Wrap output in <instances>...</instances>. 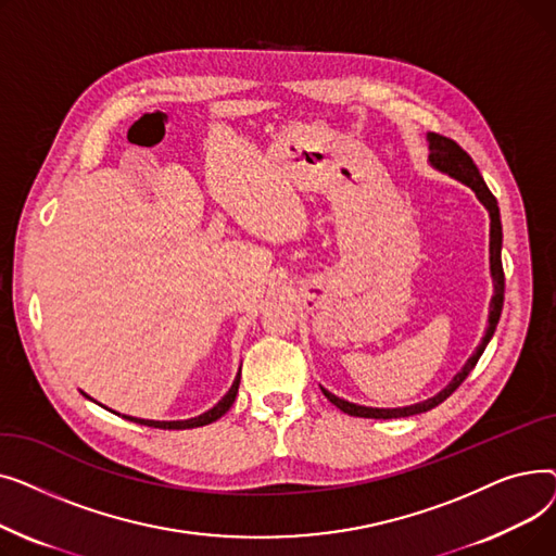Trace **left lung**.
I'll return each mask as SVG.
<instances>
[{
	"instance_id": "obj_1",
	"label": "left lung",
	"mask_w": 556,
	"mask_h": 556,
	"mask_svg": "<svg viewBox=\"0 0 556 556\" xmlns=\"http://www.w3.org/2000/svg\"><path fill=\"white\" fill-rule=\"evenodd\" d=\"M428 149H430V164L448 173L451 178L459 180L462 185L471 187L478 195V200L484 204L489 218H491V231H489V263H491V279H493V298H491V306H489V327L484 331L482 342L478 344V349L473 352V356L466 361V365L453 376V381L440 392L434 394L432 399H426L421 403L415 405H405V407H365V405H356V403H349L331 392H325V396L340 407L344 415H352V417H365V419H399V417H413L419 413H428L432 410L434 405L444 403L462 383L464 378L471 374V369L478 365L480 356L484 354V349L498 327V319L503 313V302H505V273H503V258H501V250H503V225H501V210H498V200L489 191V187L484 185L482 175L476 166V162L471 160V155L466 153L462 146L444 135H437V132H428Z\"/></svg>"
}]
</instances>
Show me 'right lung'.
<instances>
[{
	"label": "right lung",
	"mask_w": 556,
	"mask_h": 556,
	"mask_svg": "<svg viewBox=\"0 0 556 556\" xmlns=\"http://www.w3.org/2000/svg\"><path fill=\"white\" fill-rule=\"evenodd\" d=\"M239 383H241V371L237 374V378H233V383H231V388H229V392L212 407V410H207V413H202L200 417H193V419H185V421H153V419H137V417H126V419H130V421H135V424H141V426H151V428H164V430H185V428H198V426H207V424H212V421H216V419H220L229 407H231V403H233V399H237V394H239Z\"/></svg>",
	"instance_id": "right-lung-1"
}]
</instances>
